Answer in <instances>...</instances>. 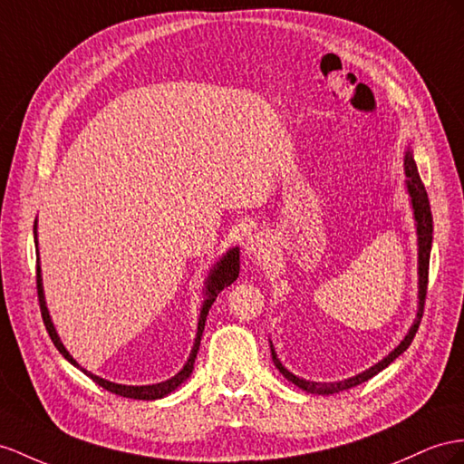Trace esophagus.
I'll return each mask as SVG.
<instances>
[{
  "label": "esophagus",
  "mask_w": 464,
  "mask_h": 464,
  "mask_svg": "<svg viewBox=\"0 0 464 464\" xmlns=\"http://www.w3.org/2000/svg\"><path fill=\"white\" fill-rule=\"evenodd\" d=\"M270 248V243L263 233H255L245 243V255L248 258H260Z\"/></svg>",
  "instance_id": "34e87169"
}]
</instances>
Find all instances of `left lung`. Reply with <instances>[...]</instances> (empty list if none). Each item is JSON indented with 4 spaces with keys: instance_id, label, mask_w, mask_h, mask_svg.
I'll list each match as a JSON object with an SVG mask.
<instances>
[{
    "instance_id": "left-lung-1",
    "label": "left lung",
    "mask_w": 464,
    "mask_h": 464,
    "mask_svg": "<svg viewBox=\"0 0 464 464\" xmlns=\"http://www.w3.org/2000/svg\"><path fill=\"white\" fill-rule=\"evenodd\" d=\"M403 174H406V186H408V194H410V204H411V211H413V221H415V233H418V314H415L413 324L410 327V331L400 341V345L388 353L382 361H378L374 366L366 368L364 372L345 378V380H339V382H312V380H305L292 374L286 366H284L278 359V354L275 351V345L270 343V351H272V362L280 371V374L292 382L294 386H298L305 392H310V394H322V396H329V394H337V392L343 390H349L356 384H362L366 382L368 378H372L374 374H378L380 371H384V368L394 362L398 356L406 351L411 341L415 337V331L420 327L421 322V315H423V304H425V294H427V275H430V255H431V243H433V218H431V208H430V199H427V192L421 184V178L418 172V166H415L413 160V152L408 147L406 154H403Z\"/></svg>"
}]
</instances>
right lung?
I'll return each mask as SVG.
<instances>
[{
	"label": "right lung",
	"instance_id": "1",
	"mask_svg": "<svg viewBox=\"0 0 464 464\" xmlns=\"http://www.w3.org/2000/svg\"><path fill=\"white\" fill-rule=\"evenodd\" d=\"M33 233H34V246H37V253H39V241H37V219H34V225H33ZM239 246H233L229 248L227 253H225L216 265L211 266L209 275L204 282V304H201V310H199V319H198V334H196V339H194V347L192 351H189V356L186 364L180 368V372H176L172 378L164 380V382H159V384H147V386H127V384H117V382H110V380L105 378H100L96 374L88 372L86 368H82L72 354H70L66 351V347L63 345L61 337H58L56 329H54V324L51 319V314H49V307H46V300H44V290H43V276H41V260L37 256V292H39V302H41V314H43V322L46 325V331H49V335L54 343V347L61 351V354L64 356V359L78 366L82 372L88 374L93 382L100 384L102 388H105L108 392H111V394H117V396H123V398H130V400H159V398H164L169 396L170 392H174L178 386L184 384L186 380L189 378V374H192L194 371V362H196V354H198V349H199V341H201V334H204V327H206V317L209 314V307L211 304L216 302L218 294L223 290L231 286V284L239 278Z\"/></svg>",
	"mask_w": 464,
	"mask_h": 464
}]
</instances>
